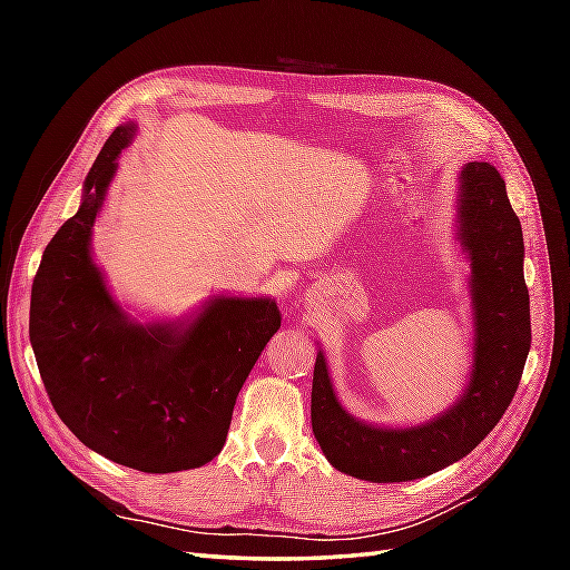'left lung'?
<instances>
[{
	"label": "left lung",
	"mask_w": 570,
	"mask_h": 570,
	"mask_svg": "<svg viewBox=\"0 0 570 570\" xmlns=\"http://www.w3.org/2000/svg\"><path fill=\"white\" fill-rule=\"evenodd\" d=\"M455 242L470 262L472 367L465 390L429 421L377 426L347 414L318 347L311 423L328 463L370 482H409L465 458L510 406L531 347L524 237L498 168L470 161L458 174Z\"/></svg>",
	"instance_id": "obj_1"
}]
</instances>
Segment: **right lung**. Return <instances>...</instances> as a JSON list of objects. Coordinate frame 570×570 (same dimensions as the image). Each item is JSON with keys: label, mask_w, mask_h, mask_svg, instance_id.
I'll return each instance as SVG.
<instances>
[{"label": "right lung", "mask_w": 570, "mask_h": 570, "mask_svg": "<svg viewBox=\"0 0 570 570\" xmlns=\"http://www.w3.org/2000/svg\"><path fill=\"white\" fill-rule=\"evenodd\" d=\"M137 125L117 127L82 184L78 213L43 249L29 335L60 421L112 463L193 470L223 451L242 384L282 325L269 296H210L178 321H139L92 259V225Z\"/></svg>", "instance_id": "obj_1"}]
</instances>
